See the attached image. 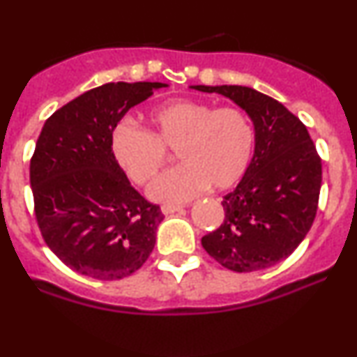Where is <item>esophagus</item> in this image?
Returning <instances> with one entry per match:
<instances>
[{"label": "esophagus", "mask_w": 357, "mask_h": 357, "mask_svg": "<svg viewBox=\"0 0 357 357\" xmlns=\"http://www.w3.org/2000/svg\"><path fill=\"white\" fill-rule=\"evenodd\" d=\"M161 210H162V213H165V215H173V213L183 211L184 208L183 206H176V204H165V206H162Z\"/></svg>", "instance_id": "esophagus-1"}]
</instances>
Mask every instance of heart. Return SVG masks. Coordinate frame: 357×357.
I'll list each match as a JSON object with an SVG mask.
<instances>
[{
  "instance_id": "heart-1",
  "label": "heart",
  "mask_w": 357,
  "mask_h": 357,
  "mask_svg": "<svg viewBox=\"0 0 357 357\" xmlns=\"http://www.w3.org/2000/svg\"><path fill=\"white\" fill-rule=\"evenodd\" d=\"M149 130L122 121L114 127L110 151L117 166L139 186L149 184L178 151L183 166L155 181V202L183 203L206 188L231 190L241 181L255 154V129L238 107L215 109L206 102L171 100L149 112Z\"/></svg>"
}]
</instances>
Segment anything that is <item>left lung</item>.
I'll return each mask as SVG.
<instances>
[{
    "instance_id": "8db88e82",
    "label": "left lung",
    "mask_w": 357,
    "mask_h": 357,
    "mask_svg": "<svg viewBox=\"0 0 357 357\" xmlns=\"http://www.w3.org/2000/svg\"><path fill=\"white\" fill-rule=\"evenodd\" d=\"M240 105L255 127V154L238 186L223 198L225 220L202 238L225 268L255 272L285 260L312 227L322 162L307 127L280 102L241 85H192Z\"/></svg>"
}]
</instances>
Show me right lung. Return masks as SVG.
Returning <instances> with one entry per match:
<instances>
[{
	"label": "right lung",
	"mask_w": 357,
	"mask_h": 357,
	"mask_svg": "<svg viewBox=\"0 0 357 357\" xmlns=\"http://www.w3.org/2000/svg\"><path fill=\"white\" fill-rule=\"evenodd\" d=\"M161 82H110L73 99L45 122L30 184L45 243L75 272L121 280L149 258L165 215L129 183L110 151L126 112Z\"/></svg>",
	"instance_id": "right-lung-1"
}]
</instances>
